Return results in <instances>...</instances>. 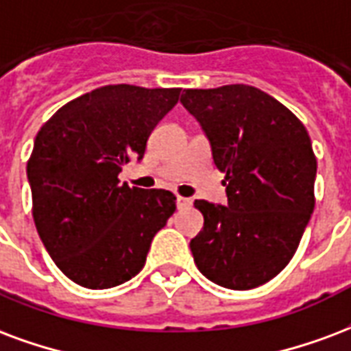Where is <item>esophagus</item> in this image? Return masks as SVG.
Listing matches in <instances>:
<instances>
[{
  "instance_id": "1",
  "label": "esophagus",
  "mask_w": 351,
  "mask_h": 351,
  "mask_svg": "<svg viewBox=\"0 0 351 351\" xmlns=\"http://www.w3.org/2000/svg\"><path fill=\"white\" fill-rule=\"evenodd\" d=\"M176 206H178V208H188V206H191V199L178 197V199H176Z\"/></svg>"
}]
</instances>
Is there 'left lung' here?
I'll list each match as a JSON object with an SVG mask.
<instances>
[{"instance_id":"obj_1","label":"left lung","mask_w":351,"mask_h":351,"mask_svg":"<svg viewBox=\"0 0 351 351\" xmlns=\"http://www.w3.org/2000/svg\"><path fill=\"white\" fill-rule=\"evenodd\" d=\"M180 102L210 139L228 199L195 201L204 227L189 241L193 261L219 287H261L292 261L313 214L311 137L279 100L243 83L186 89Z\"/></svg>"}]
</instances>
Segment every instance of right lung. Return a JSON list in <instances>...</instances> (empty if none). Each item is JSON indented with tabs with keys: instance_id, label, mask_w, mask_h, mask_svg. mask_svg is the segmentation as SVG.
<instances>
[{
	"instance_id": "1",
	"label": "right lung",
	"mask_w": 351,
	"mask_h": 351,
	"mask_svg": "<svg viewBox=\"0 0 351 351\" xmlns=\"http://www.w3.org/2000/svg\"><path fill=\"white\" fill-rule=\"evenodd\" d=\"M180 90L104 85L64 104L38 130L27 162L33 221L51 261L80 287L102 290L139 274L176 210L171 191L130 188L119 173L141 160Z\"/></svg>"
}]
</instances>
